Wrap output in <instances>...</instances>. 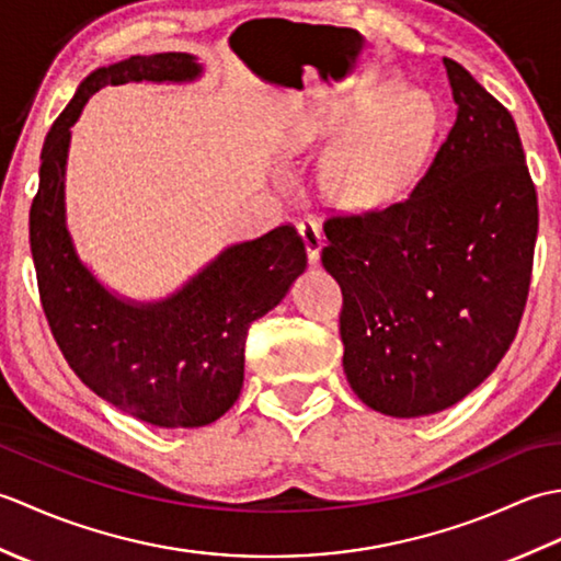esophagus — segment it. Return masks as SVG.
<instances>
[{
  "instance_id": "1",
  "label": "esophagus",
  "mask_w": 561,
  "mask_h": 561,
  "mask_svg": "<svg viewBox=\"0 0 561 561\" xmlns=\"http://www.w3.org/2000/svg\"><path fill=\"white\" fill-rule=\"evenodd\" d=\"M299 236L304 238V245H306V255L311 265L320 260V250H323V233H320V226L313 219H301L299 226Z\"/></svg>"
}]
</instances>
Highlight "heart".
<instances>
[{
	"label": "heart",
	"mask_w": 561,
	"mask_h": 561,
	"mask_svg": "<svg viewBox=\"0 0 561 561\" xmlns=\"http://www.w3.org/2000/svg\"><path fill=\"white\" fill-rule=\"evenodd\" d=\"M440 115L432 96L410 91L366 125L350 129L320 163V187L330 202L350 209L386 205L422 173L434 149ZM318 133V121L299 115L289 147L299 149Z\"/></svg>",
	"instance_id": "heart-1"
}]
</instances>
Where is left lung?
Returning a JSON list of instances; mask_svg holds the SVG:
<instances>
[{
  "label": "left lung",
  "mask_w": 561,
  "mask_h": 561,
  "mask_svg": "<svg viewBox=\"0 0 561 561\" xmlns=\"http://www.w3.org/2000/svg\"><path fill=\"white\" fill-rule=\"evenodd\" d=\"M456 123L412 193L325 221L342 366L368 408L424 416L490 376L526 308L538 195L514 117L444 57Z\"/></svg>",
  "instance_id": "8db88e82"
}]
</instances>
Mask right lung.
I'll list each match as a JSON object with an SVG mask.
<instances>
[{
  "mask_svg": "<svg viewBox=\"0 0 561 561\" xmlns=\"http://www.w3.org/2000/svg\"><path fill=\"white\" fill-rule=\"evenodd\" d=\"M187 53L135 55L81 81L41 153L31 205V253L47 323L83 386L137 420L175 428L217 422L241 396L245 335L306 270L291 224L224 248L169 299L137 304L108 291L79 260L65 217L71 125L108 83L193 81Z\"/></svg>",
  "mask_w": 561,
  "mask_h": 561,
  "instance_id": "1",
  "label": "right lung"
}]
</instances>
